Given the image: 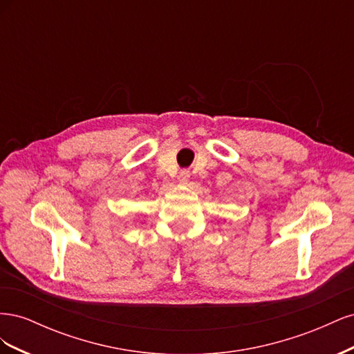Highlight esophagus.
<instances>
[{
  "instance_id": "obj_1",
  "label": "esophagus",
  "mask_w": 354,
  "mask_h": 354,
  "mask_svg": "<svg viewBox=\"0 0 354 354\" xmlns=\"http://www.w3.org/2000/svg\"><path fill=\"white\" fill-rule=\"evenodd\" d=\"M189 177H190V173H189L187 169H181L180 173H178V181H180V183L186 185V183H187V180H189Z\"/></svg>"
}]
</instances>
